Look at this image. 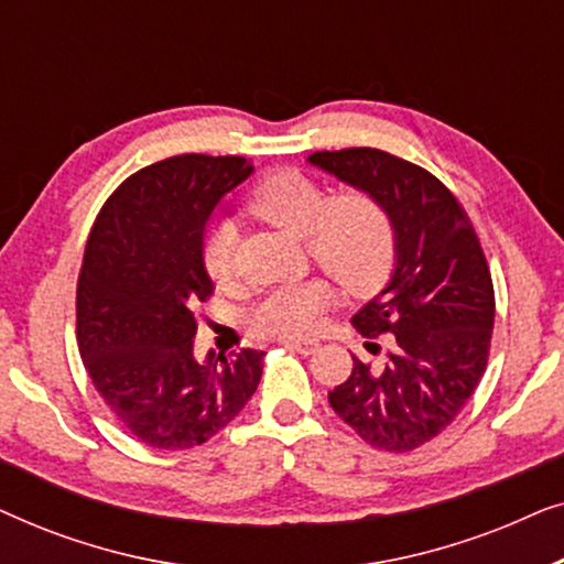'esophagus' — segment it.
I'll return each instance as SVG.
<instances>
[{
    "mask_svg": "<svg viewBox=\"0 0 564 564\" xmlns=\"http://www.w3.org/2000/svg\"><path fill=\"white\" fill-rule=\"evenodd\" d=\"M284 349H292V351H297V354H315L318 351V341H295V338H290V341H284L282 344Z\"/></svg>",
    "mask_w": 564,
    "mask_h": 564,
    "instance_id": "esophagus-1",
    "label": "esophagus"
}]
</instances>
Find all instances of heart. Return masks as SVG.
Returning a JSON list of instances; mask_svg holds the SVG:
<instances>
[{"mask_svg":"<svg viewBox=\"0 0 564 564\" xmlns=\"http://www.w3.org/2000/svg\"><path fill=\"white\" fill-rule=\"evenodd\" d=\"M246 207L257 218L300 236L305 251L349 295H369L388 280L395 264V223L380 197L367 189L328 195L315 176L297 169H276L253 184ZM236 226L215 220L199 241L203 269L218 288L236 274ZM330 290L323 280L284 284L259 300L246 315L253 334L300 338L313 334Z\"/></svg>","mask_w":564,"mask_h":564,"instance_id":"b5f03b06","label":"heart"}]
</instances>
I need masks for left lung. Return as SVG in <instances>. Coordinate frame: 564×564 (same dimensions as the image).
I'll return each mask as SVG.
<instances>
[{
	"mask_svg": "<svg viewBox=\"0 0 564 564\" xmlns=\"http://www.w3.org/2000/svg\"><path fill=\"white\" fill-rule=\"evenodd\" d=\"M307 161L380 197L398 238L388 288L351 318L380 361L351 357L328 403L367 444L413 452L457 419L488 367V259L465 207L426 169L380 149L315 151Z\"/></svg>",
	"mask_w": 564,
	"mask_h": 564,
	"instance_id": "left-lung-1",
	"label": "left lung"
}]
</instances>
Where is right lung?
<instances>
[{"instance_id":"obj_1","label":"right lung","mask_w":564,"mask_h":564,"mask_svg":"<svg viewBox=\"0 0 564 564\" xmlns=\"http://www.w3.org/2000/svg\"><path fill=\"white\" fill-rule=\"evenodd\" d=\"M241 156L182 153L130 174L99 210L76 282V344L99 398L153 449H192L257 392L264 351L195 357V307L213 295L199 259Z\"/></svg>"}]
</instances>
